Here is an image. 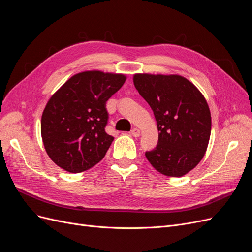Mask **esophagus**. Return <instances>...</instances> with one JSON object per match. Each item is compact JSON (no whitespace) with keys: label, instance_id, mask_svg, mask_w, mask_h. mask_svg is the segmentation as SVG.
<instances>
[{"label":"esophagus","instance_id":"1","mask_svg":"<svg viewBox=\"0 0 252 252\" xmlns=\"http://www.w3.org/2000/svg\"><path fill=\"white\" fill-rule=\"evenodd\" d=\"M131 135L134 137H138L140 135V130L137 128H133L132 130H131Z\"/></svg>","mask_w":252,"mask_h":252}]
</instances>
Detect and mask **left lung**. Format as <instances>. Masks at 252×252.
Masks as SVG:
<instances>
[{"label": "left lung", "mask_w": 252, "mask_h": 252, "mask_svg": "<svg viewBox=\"0 0 252 252\" xmlns=\"http://www.w3.org/2000/svg\"><path fill=\"white\" fill-rule=\"evenodd\" d=\"M133 83L150 104L159 131L158 145L146 153L147 159L166 176L186 175L208 147L211 115L205 97L179 75L135 74Z\"/></svg>", "instance_id": "obj_1"}]
</instances>
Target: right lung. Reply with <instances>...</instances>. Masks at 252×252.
Instances as JSON below:
<instances>
[{
  "instance_id": "add662e5",
  "label": "right lung",
  "mask_w": 252,
  "mask_h": 252,
  "mask_svg": "<svg viewBox=\"0 0 252 252\" xmlns=\"http://www.w3.org/2000/svg\"><path fill=\"white\" fill-rule=\"evenodd\" d=\"M123 74L86 70L70 77L48 100L41 119L46 153L70 173L100 162L114 137L105 132V103L123 86Z\"/></svg>"
}]
</instances>
